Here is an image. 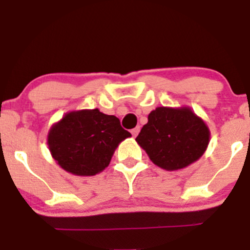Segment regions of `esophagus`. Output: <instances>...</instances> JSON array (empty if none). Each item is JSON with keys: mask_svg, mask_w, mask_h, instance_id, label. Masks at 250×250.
<instances>
[{"mask_svg": "<svg viewBox=\"0 0 250 250\" xmlns=\"http://www.w3.org/2000/svg\"><path fill=\"white\" fill-rule=\"evenodd\" d=\"M140 132V127H135V128H133V129L132 130H130V133H132V135H133V137H137V135H138V133H139Z\"/></svg>", "mask_w": 250, "mask_h": 250, "instance_id": "obj_1", "label": "esophagus"}]
</instances>
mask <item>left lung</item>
Returning a JSON list of instances; mask_svg holds the SVG:
<instances>
[{
  "label": "left lung",
  "instance_id": "obj_1",
  "mask_svg": "<svg viewBox=\"0 0 250 250\" xmlns=\"http://www.w3.org/2000/svg\"><path fill=\"white\" fill-rule=\"evenodd\" d=\"M209 138L207 123L188 106H161L148 113L135 140L156 166L179 170L202 157Z\"/></svg>",
  "mask_w": 250,
  "mask_h": 250
}]
</instances>
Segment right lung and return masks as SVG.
I'll use <instances>...</instances> for the list:
<instances>
[{"mask_svg": "<svg viewBox=\"0 0 250 250\" xmlns=\"http://www.w3.org/2000/svg\"><path fill=\"white\" fill-rule=\"evenodd\" d=\"M132 137L116 116L98 109L70 111L50 127V155L64 170L80 176L103 172L121 141Z\"/></svg>", "mask_w": 250, "mask_h": 250, "instance_id": "add662e5", "label": "right lung"}]
</instances>
